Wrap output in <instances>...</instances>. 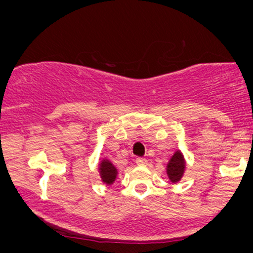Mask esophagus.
<instances>
[{
  "instance_id": "esophagus-1",
  "label": "esophagus",
  "mask_w": 253,
  "mask_h": 253,
  "mask_svg": "<svg viewBox=\"0 0 253 253\" xmlns=\"http://www.w3.org/2000/svg\"><path fill=\"white\" fill-rule=\"evenodd\" d=\"M135 163L138 164L139 167H146V165H147V159L140 158V157H139V158H136Z\"/></svg>"
}]
</instances>
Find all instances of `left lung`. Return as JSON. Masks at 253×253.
Returning <instances> with one entry per match:
<instances>
[{"instance_id":"left-lung-1","label":"left lung","mask_w":253,"mask_h":253,"mask_svg":"<svg viewBox=\"0 0 253 253\" xmlns=\"http://www.w3.org/2000/svg\"><path fill=\"white\" fill-rule=\"evenodd\" d=\"M185 158L182 151L177 150L167 165V176L170 183L176 184L183 178L185 172Z\"/></svg>"}]
</instances>
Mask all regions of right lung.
I'll use <instances>...</instances> for the list:
<instances>
[{"instance_id": "1", "label": "right lung", "mask_w": 253, "mask_h": 253, "mask_svg": "<svg viewBox=\"0 0 253 253\" xmlns=\"http://www.w3.org/2000/svg\"><path fill=\"white\" fill-rule=\"evenodd\" d=\"M98 173H100L101 181L106 185L114 184L117 181L119 171L114 164L107 158H102L98 163Z\"/></svg>"}]
</instances>
